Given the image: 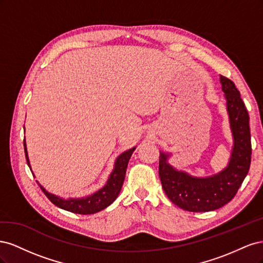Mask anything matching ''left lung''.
Segmentation results:
<instances>
[{"mask_svg": "<svg viewBox=\"0 0 263 263\" xmlns=\"http://www.w3.org/2000/svg\"><path fill=\"white\" fill-rule=\"evenodd\" d=\"M219 79L234 136V148L227 168L210 178H193L174 170L166 162L168 155L160 153L159 177L164 193L172 203L189 212H210L232 201L250 168L251 136L248 112L235 83L224 76Z\"/></svg>", "mask_w": 263, "mask_h": 263, "instance_id": "1", "label": "left lung"}]
</instances>
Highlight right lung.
<instances>
[{"mask_svg": "<svg viewBox=\"0 0 263 263\" xmlns=\"http://www.w3.org/2000/svg\"><path fill=\"white\" fill-rule=\"evenodd\" d=\"M24 149H25V156H26L28 166H30L28 157H27L25 139H24ZM134 150L135 148L127 150L117 158V160L115 162V168L113 172L110 173L106 185L104 187H102L100 191H98L97 193H94L91 196H87L84 198H70V200H62V198L47 192V191L39 184V183L38 185L41 186L44 194L49 198V201L62 210H66L68 212L76 213V214H81V215L98 213L102 210L106 209L108 205L112 204L116 200L119 192H121L124 179H125L127 164H128V161L132 154L134 153Z\"/></svg>", "mask_w": 263, "mask_h": 263, "instance_id": "add662e5", "label": "right lung"}]
</instances>
